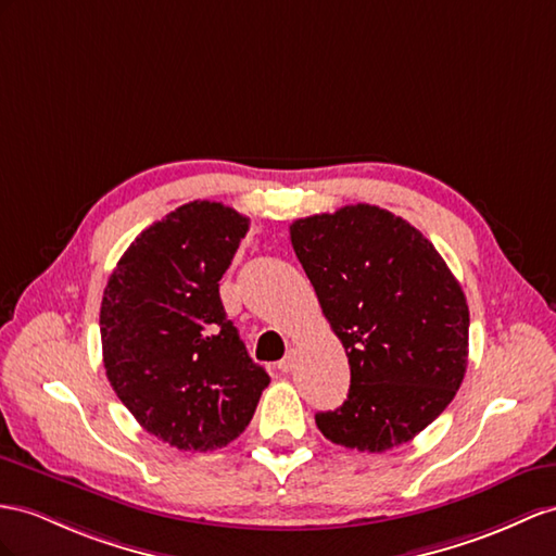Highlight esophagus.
<instances>
[{
  "instance_id": "esophagus-1",
  "label": "esophagus",
  "mask_w": 556,
  "mask_h": 556,
  "mask_svg": "<svg viewBox=\"0 0 556 556\" xmlns=\"http://www.w3.org/2000/svg\"><path fill=\"white\" fill-rule=\"evenodd\" d=\"M293 366H295V352H289L287 357H283L279 364H277V368L281 374H289V371H293Z\"/></svg>"
}]
</instances>
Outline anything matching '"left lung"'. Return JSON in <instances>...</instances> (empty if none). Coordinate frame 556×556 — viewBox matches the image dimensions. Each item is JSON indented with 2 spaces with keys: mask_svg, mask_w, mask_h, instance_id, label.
<instances>
[{
  "mask_svg": "<svg viewBox=\"0 0 556 556\" xmlns=\"http://www.w3.org/2000/svg\"><path fill=\"white\" fill-rule=\"evenodd\" d=\"M291 244L350 362L348 400L315 416L321 434L368 453L406 444L465 378L458 279L414 225L371 204L295 220Z\"/></svg>",
  "mask_w": 556,
  "mask_h": 556,
  "instance_id": "1",
  "label": "left lung"
}]
</instances>
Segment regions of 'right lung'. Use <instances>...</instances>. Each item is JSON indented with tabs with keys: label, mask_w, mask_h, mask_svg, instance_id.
I'll use <instances>...</instances> for the list:
<instances>
[{
	"label": "right lung",
	"mask_w": 556,
	"mask_h": 556,
	"mask_svg": "<svg viewBox=\"0 0 556 556\" xmlns=\"http://www.w3.org/2000/svg\"><path fill=\"white\" fill-rule=\"evenodd\" d=\"M247 232L249 218L220 202L182 204L134 239L103 293L110 386L142 430L180 451L230 444L269 386L218 291Z\"/></svg>",
	"instance_id": "1"
}]
</instances>
